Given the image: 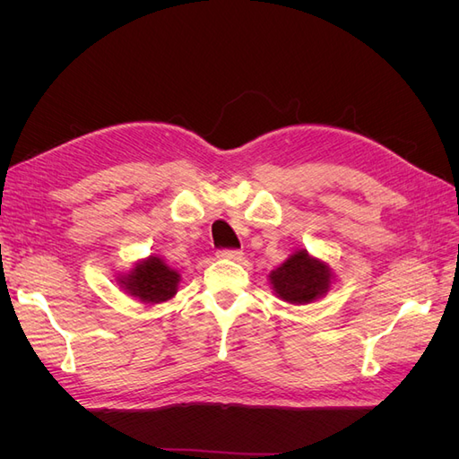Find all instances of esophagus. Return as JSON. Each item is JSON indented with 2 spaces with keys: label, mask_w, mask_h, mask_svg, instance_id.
I'll return each mask as SVG.
<instances>
[{
  "label": "esophagus",
  "mask_w": 459,
  "mask_h": 459,
  "mask_svg": "<svg viewBox=\"0 0 459 459\" xmlns=\"http://www.w3.org/2000/svg\"><path fill=\"white\" fill-rule=\"evenodd\" d=\"M218 258H224V260H239L243 256L241 251H238V248H221V251L216 253Z\"/></svg>",
  "instance_id": "esophagus-1"
}]
</instances>
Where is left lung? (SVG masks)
Here are the masks:
<instances>
[{"label": "left lung", "instance_id": "obj_1", "mask_svg": "<svg viewBox=\"0 0 459 459\" xmlns=\"http://www.w3.org/2000/svg\"><path fill=\"white\" fill-rule=\"evenodd\" d=\"M270 283L281 300L308 304L329 290L331 270L325 262L312 258L307 251H297L270 273Z\"/></svg>", "mask_w": 459, "mask_h": 459}]
</instances>
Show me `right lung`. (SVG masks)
<instances>
[{"label":"right lung","instance_id":"add662e5","mask_svg":"<svg viewBox=\"0 0 459 459\" xmlns=\"http://www.w3.org/2000/svg\"><path fill=\"white\" fill-rule=\"evenodd\" d=\"M120 283L128 295L145 304H157L170 300L178 293L179 273L159 256H149L137 262L130 273L122 277Z\"/></svg>","mask_w":459,"mask_h":459}]
</instances>
